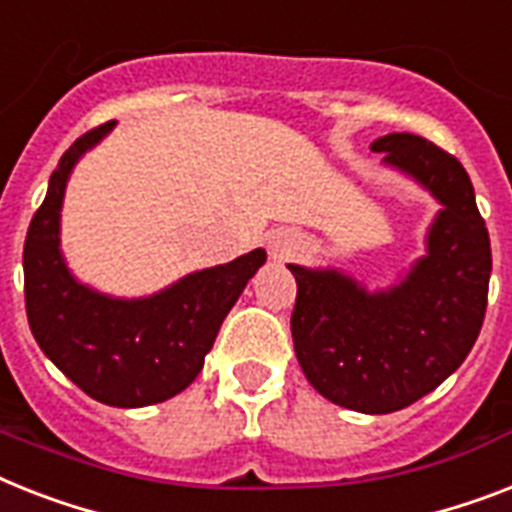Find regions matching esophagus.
Masks as SVG:
<instances>
[{"label": "esophagus", "mask_w": 512, "mask_h": 512, "mask_svg": "<svg viewBox=\"0 0 512 512\" xmlns=\"http://www.w3.org/2000/svg\"><path fill=\"white\" fill-rule=\"evenodd\" d=\"M268 249L276 260H284V257H289L297 249V239L292 234H273L268 239Z\"/></svg>", "instance_id": "34e87169"}]
</instances>
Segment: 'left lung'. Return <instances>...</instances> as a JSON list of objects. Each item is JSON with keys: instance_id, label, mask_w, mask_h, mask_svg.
Here are the masks:
<instances>
[{"instance_id": "8db88e82", "label": "left lung", "mask_w": 512, "mask_h": 512, "mask_svg": "<svg viewBox=\"0 0 512 512\" xmlns=\"http://www.w3.org/2000/svg\"><path fill=\"white\" fill-rule=\"evenodd\" d=\"M371 149L442 205L426 255L378 292L336 268L289 265L297 278L292 336L302 373L326 400L384 415L463 365L484 323L492 247L458 157L413 134L381 136Z\"/></svg>"}]
</instances>
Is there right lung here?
Returning <instances> with one entry per match:
<instances>
[{"mask_svg": "<svg viewBox=\"0 0 512 512\" xmlns=\"http://www.w3.org/2000/svg\"><path fill=\"white\" fill-rule=\"evenodd\" d=\"M112 126L115 120L73 141L49 178L23 247L26 313L41 352L91 400L144 407L176 397L199 376L220 323L265 263V249L194 270L139 299L107 297L81 284L60 249L62 197L70 170Z\"/></svg>", "mask_w": 512, "mask_h": 512, "instance_id": "right-lung-1", "label": "right lung"}]
</instances>
